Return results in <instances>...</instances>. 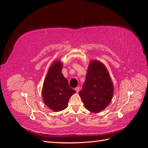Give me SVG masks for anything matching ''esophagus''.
<instances>
[{
	"instance_id": "1",
	"label": "esophagus",
	"mask_w": 148,
	"mask_h": 148,
	"mask_svg": "<svg viewBox=\"0 0 148 148\" xmlns=\"http://www.w3.org/2000/svg\"><path fill=\"white\" fill-rule=\"evenodd\" d=\"M79 89H80V88L79 87H77V88H75V91H76V92H78L79 91Z\"/></svg>"
}]
</instances>
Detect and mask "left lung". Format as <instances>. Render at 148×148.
I'll list each match as a JSON object with an SVG mask.
<instances>
[{
	"mask_svg": "<svg viewBox=\"0 0 148 148\" xmlns=\"http://www.w3.org/2000/svg\"><path fill=\"white\" fill-rule=\"evenodd\" d=\"M114 86L105 65L94 60L89 64L83 89L79 92L86 109L97 113L106 109L113 96Z\"/></svg>",
	"mask_w": 148,
	"mask_h": 148,
	"instance_id": "left-lung-1",
	"label": "left lung"
}]
</instances>
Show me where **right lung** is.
Wrapping results in <instances>:
<instances>
[{
  "instance_id": "1",
  "label": "right lung",
  "mask_w": 148,
  "mask_h": 148,
  "mask_svg": "<svg viewBox=\"0 0 148 148\" xmlns=\"http://www.w3.org/2000/svg\"><path fill=\"white\" fill-rule=\"evenodd\" d=\"M62 69L60 61L53 62L44 80L42 90L44 103L54 112L66 109L70 97L76 92L69 86L68 81L62 73Z\"/></svg>"
}]
</instances>
